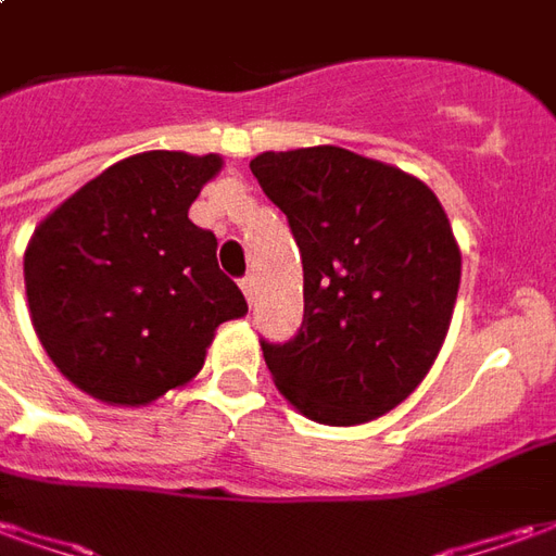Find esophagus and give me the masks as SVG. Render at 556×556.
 I'll use <instances>...</instances> for the list:
<instances>
[{
    "label": "esophagus",
    "instance_id": "34e87169",
    "mask_svg": "<svg viewBox=\"0 0 556 556\" xmlns=\"http://www.w3.org/2000/svg\"><path fill=\"white\" fill-rule=\"evenodd\" d=\"M255 286H258V282H255L253 274H247V277L241 279V291H243V298H247V301H250V303H253V298H255Z\"/></svg>",
    "mask_w": 556,
    "mask_h": 556
}]
</instances>
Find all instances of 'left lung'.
Wrapping results in <instances>:
<instances>
[{
    "mask_svg": "<svg viewBox=\"0 0 556 556\" xmlns=\"http://www.w3.org/2000/svg\"><path fill=\"white\" fill-rule=\"evenodd\" d=\"M301 247L303 321L265 342L303 417L357 426L417 390L453 318L462 253L438 195L408 172L337 146L250 160Z\"/></svg>",
    "mask_w": 556,
    "mask_h": 556,
    "instance_id": "left-lung-1",
    "label": "left lung"
}]
</instances>
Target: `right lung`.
<instances>
[{"mask_svg":"<svg viewBox=\"0 0 556 556\" xmlns=\"http://www.w3.org/2000/svg\"><path fill=\"white\" fill-rule=\"evenodd\" d=\"M223 157L146 151L118 160L31 235L23 277L35 333L71 384L148 405L187 384L223 321L247 313L214 231L187 211Z\"/></svg>","mask_w":556,"mask_h":556,"instance_id":"obj_1","label":"right lung"}]
</instances>
